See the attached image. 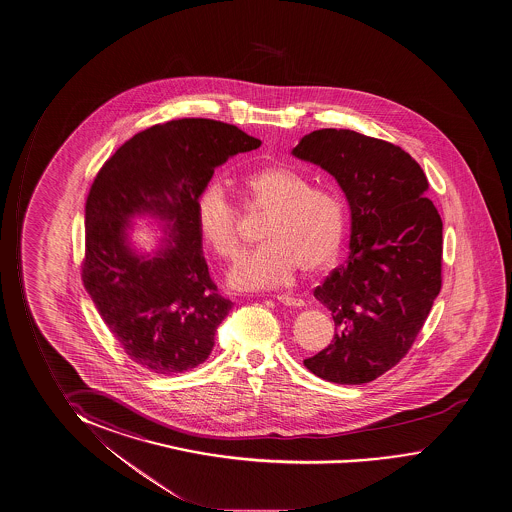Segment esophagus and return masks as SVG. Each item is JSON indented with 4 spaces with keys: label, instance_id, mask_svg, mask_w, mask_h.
<instances>
[{
    "label": "esophagus",
    "instance_id": "34e87169",
    "mask_svg": "<svg viewBox=\"0 0 512 512\" xmlns=\"http://www.w3.org/2000/svg\"><path fill=\"white\" fill-rule=\"evenodd\" d=\"M277 302H281L284 306L288 307H302L304 306V300L302 298L291 297V295H277Z\"/></svg>",
    "mask_w": 512,
    "mask_h": 512
}]
</instances>
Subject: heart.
<instances>
[{"mask_svg":"<svg viewBox=\"0 0 512 512\" xmlns=\"http://www.w3.org/2000/svg\"><path fill=\"white\" fill-rule=\"evenodd\" d=\"M238 189L249 208L268 217L261 231L265 244L229 272L233 288L268 290L290 281L298 267L316 274L336 263L344 240V206L334 192L311 187L306 176L284 166L242 176ZM196 224L221 260H237L244 249L240 217L219 185L199 192Z\"/></svg>","mask_w":512,"mask_h":512,"instance_id":"heart-1","label":"heart"}]
</instances>
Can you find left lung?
Segmentation results:
<instances>
[{"instance_id": "left-lung-1", "label": "left lung", "mask_w": 512, "mask_h": 512, "mask_svg": "<svg viewBox=\"0 0 512 512\" xmlns=\"http://www.w3.org/2000/svg\"><path fill=\"white\" fill-rule=\"evenodd\" d=\"M293 155L334 176L351 212L350 256L314 297L334 341L304 366L341 385L373 382L412 348L442 288V219L410 153L355 130H314Z\"/></svg>"}]
</instances>
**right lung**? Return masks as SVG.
I'll list each match as a JSON object with an SVG mask.
<instances>
[{
    "instance_id": "1",
    "label": "right lung",
    "mask_w": 512,
    "mask_h": 512,
    "mask_svg": "<svg viewBox=\"0 0 512 512\" xmlns=\"http://www.w3.org/2000/svg\"><path fill=\"white\" fill-rule=\"evenodd\" d=\"M260 139L205 118L153 125L116 150L86 199L84 288L132 362L157 374L203 364L233 302L217 293L203 256L196 201L214 169ZM167 222L162 247L131 249L129 219Z\"/></svg>"
}]
</instances>
